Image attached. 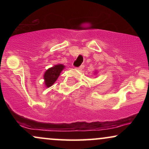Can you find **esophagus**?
<instances>
[{
    "mask_svg": "<svg viewBox=\"0 0 149 149\" xmlns=\"http://www.w3.org/2000/svg\"><path fill=\"white\" fill-rule=\"evenodd\" d=\"M84 67H85V65H81V66H80L79 67L77 68V69H79V70H82V69H84Z\"/></svg>",
    "mask_w": 149,
    "mask_h": 149,
    "instance_id": "34e87169",
    "label": "esophagus"
}]
</instances>
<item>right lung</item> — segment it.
Returning <instances> with one entry per match:
<instances>
[{
  "mask_svg": "<svg viewBox=\"0 0 149 149\" xmlns=\"http://www.w3.org/2000/svg\"><path fill=\"white\" fill-rule=\"evenodd\" d=\"M64 67L65 66L63 64H57L54 65L53 67L49 68L45 71V73H44V80H45V86L47 88H49L54 84Z\"/></svg>",
  "mask_w": 149,
  "mask_h": 149,
  "instance_id": "obj_1",
  "label": "right lung"
}]
</instances>
